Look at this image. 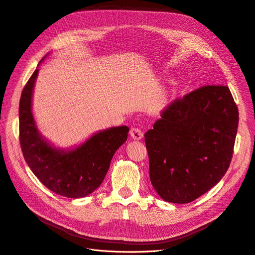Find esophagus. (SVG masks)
<instances>
[{"label": "esophagus", "mask_w": 255, "mask_h": 255, "mask_svg": "<svg viewBox=\"0 0 255 255\" xmlns=\"http://www.w3.org/2000/svg\"><path fill=\"white\" fill-rule=\"evenodd\" d=\"M130 136L132 137L135 141H138V139H142L143 137V132L141 129L138 128H131L130 129Z\"/></svg>", "instance_id": "34e87169"}]
</instances>
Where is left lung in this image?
Segmentation results:
<instances>
[{"instance_id":"1","label":"left lung","mask_w":255,"mask_h":255,"mask_svg":"<svg viewBox=\"0 0 255 255\" xmlns=\"http://www.w3.org/2000/svg\"><path fill=\"white\" fill-rule=\"evenodd\" d=\"M238 109L226 86H204L176 98L145 133L149 177L171 203H188L225 176L232 160Z\"/></svg>"}]
</instances>
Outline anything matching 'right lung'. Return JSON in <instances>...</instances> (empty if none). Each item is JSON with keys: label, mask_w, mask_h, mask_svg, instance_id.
<instances>
[{"label": "right lung", "mask_w": 255, "mask_h": 255, "mask_svg": "<svg viewBox=\"0 0 255 255\" xmlns=\"http://www.w3.org/2000/svg\"><path fill=\"white\" fill-rule=\"evenodd\" d=\"M38 72L36 69L32 73L20 98L19 129L23 157L48 190L68 198H83L102 184L113 154L126 142L129 128L120 126L98 131L71 150L56 148L40 134L31 112Z\"/></svg>", "instance_id": "1"}]
</instances>
